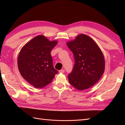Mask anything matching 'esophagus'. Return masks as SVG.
Masks as SVG:
<instances>
[{
  "mask_svg": "<svg viewBox=\"0 0 125 125\" xmlns=\"http://www.w3.org/2000/svg\"><path fill=\"white\" fill-rule=\"evenodd\" d=\"M59 73H65V70H64V69H62L59 71Z\"/></svg>",
  "mask_w": 125,
  "mask_h": 125,
  "instance_id": "esophagus-1",
  "label": "esophagus"
}]
</instances>
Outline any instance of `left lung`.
I'll use <instances>...</instances> for the list:
<instances>
[{"label":"left lung","mask_w":125,"mask_h":125,"mask_svg":"<svg viewBox=\"0 0 125 125\" xmlns=\"http://www.w3.org/2000/svg\"><path fill=\"white\" fill-rule=\"evenodd\" d=\"M73 52L74 65L68 74L70 84L80 91L86 90L98 82L105 70L103 52L92 38L81 34L67 43Z\"/></svg>","instance_id":"obj_1"}]
</instances>
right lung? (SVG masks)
<instances>
[{"label":"right lung","mask_w":125,"mask_h":125,"mask_svg":"<svg viewBox=\"0 0 125 125\" xmlns=\"http://www.w3.org/2000/svg\"><path fill=\"white\" fill-rule=\"evenodd\" d=\"M58 42L50 41L43 35H38L22 48L18 58L21 75L36 88L50 84L58 71L52 64L51 52Z\"/></svg>","instance_id":"add662e5"}]
</instances>
